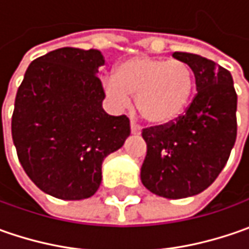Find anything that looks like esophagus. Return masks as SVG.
<instances>
[{
  "mask_svg": "<svg viewBox=\"0 0 249 249\" xmlns=\"http://www.w3.org/2000/svg\"><path fill=\"white\" fill-rule=\"evenodd\" d=\"M130 130H131V134H134V136L141 134V129L139 127V124H136L134 122H130Z\"/></svg>",
  "mask_w": 249,
  "mask_h": 249,
  "instance_id": "1",
  "label": "esophagus"
}]
</instances>
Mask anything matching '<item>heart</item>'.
<instances>
[{
    "label": "heart",
    "mask_w": 249,
    "mask_h": 249,
    "mask_svg": "<svg viewBox=\"0 0 249 249\" xmlns=\"http://www.w3.org/2000/svg\"><path fill=\"white\" fill-rule=\"evenodd\" d=\"M196 89L191 66L178 59L149 55L131 56L116 65L113 76L104 83V91L116 107L129 105L136 97L141 118L152 126L169 124L186 110Z\"/></svg>",
    "instance_id": "obj_1"
}]
</instances>
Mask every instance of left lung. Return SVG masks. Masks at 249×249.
Instances as JSON below:
<instances>
[{"mask_svg":"<svg viewBox=\"0 0 249 249\" xmlns=\"http://www.w3.org/2000/svg\"><path fill=\"white\" fill-rule=\"evenodd\" d=\"M194 71L196 95L183 116L142 130L147 155L141 181L151 193L180 199L202 193L223 170L237 137V94L230 72L201 55L173 53Z\"/></svg>","mask_w":249,"mask_h":249,"instance_id":"left-lung-1","label":"left lung"}]
</instances>
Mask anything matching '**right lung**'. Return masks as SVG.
Here are the masks:
<instances>
[{
    "mask_svg": "<svg viewBox=\"0 0 249 249\" xmlns=\"http://www.w3.org/2000/svg\"><path fill=\"white\" fill-rule=\"evenodd\" d=\"M98 50L65 47L34 59L16 92L12 140L36 186L66 201L90 198L102 162L130 136V120L102 108Z\"/></svg>",
    "mask_w": 249,
    "mask_h": 249,
    "instance_id": "obj_1",
    "label": "right lung"
}]
</instances>
